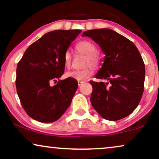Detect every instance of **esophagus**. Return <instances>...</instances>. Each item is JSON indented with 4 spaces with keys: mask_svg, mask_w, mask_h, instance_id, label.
<instances>
[{
    "mask_svg": "<svg viewBox=\"0 0 159 159\" xmlns=\"http://www.w3.org/2000/svg\"><path fill=\"white\" fill-rule=\"evenodd\" d=\"M84 81H78V85L81 86L82 84H84Z\"/></svg>",
    "mask_w": 159,
    "mask_h": 159,
    "instance_id": "esophagus-1",
    "label": "esophagus"
}]
</instances>
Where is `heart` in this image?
I'll list each match as a JSON object with an SVG mask.
<instances>
[{
  "instance_id": "b5f03b06",
  "label": "heart",
  "mask_w": 159,
  "mask_h": 159,
  "mask_svg": "<svg viewBox=\"0 0 159 159\" xmlns=\"http://www.w3.org/2000/svg\"><path fill=\"white\" fill-rule=\"evenodd\" d=\"M75 49L79 53L86 55V59L84 62V66H88L86 68L81 70H73L66 73V77L72 78L77 80H82L88 79L93 73V67L89 66V65L94 67H98L101 63V58L98 51L97 45L90 40H84L78 42L75 45ZM71 64V56L69 51L65 52L64 55V64L65 67L69 68Z\"/></svg>"
}]
</instances>
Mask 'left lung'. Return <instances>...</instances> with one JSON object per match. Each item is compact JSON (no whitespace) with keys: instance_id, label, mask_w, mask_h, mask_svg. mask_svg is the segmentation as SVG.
I'll use <instances>...</instances> for the list:
<instances>
[{"instance_id":"8db88e82","label":"left lung","mask_w":159,"mask_h":159,"mask_svg":"<svg viewBox=\"0 0 159 159\" xmlns=\"http://www.w3.org/2000/svg\"><path fill=\"white\" fill-rule=\"evenodd\" d=\"M82 36L92 38L106 55L95 77L109 82L90 81L93 107L109 121L129 116L144 91L145 64L138 49L129 39L110 29L88 30Z\"/></svg>"}]
</instances>
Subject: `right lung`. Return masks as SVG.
<instances>
[{
    "label": "right lung",
    "instance_id": "add662e5",
    "mask_svg": "<svg viewBox=\"0 0 159 159\" xmlns=\"http://www.w3.org/2000/svg\"><path fill=\"white\" fill-rule=\"evenodd\" d=\"M81 30H54L30 45L16 67V88L28 116L40 122H53L64 114L77 90L72 78L61 80L64 55ZM52 81L57 84L49 85Z\"/></svg>",
    "mask_w": 159,
    "mask_h": 159
}]
</instances>
